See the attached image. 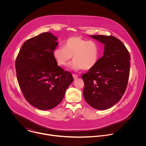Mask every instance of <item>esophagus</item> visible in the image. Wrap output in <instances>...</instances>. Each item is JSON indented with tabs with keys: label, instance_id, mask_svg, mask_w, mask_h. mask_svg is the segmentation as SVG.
<instances>
[{
	"label": "esophagus",
	"instance_id": "1",
	"mask_svg": "<svg viewBox=\"0 0 146 146\" xmlns=\"http://www.w3.org/2000/svg\"><path fill=\"white\" fill-rule=\"evenodd\" d=\"M73 78L74 80H76V79H77L78 78V76L77 74H73Z\"/></svg>",
	"mask_w": 146,
	"mask_h": 146
}]
</instances>
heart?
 <instances>
[{
  "label": "heart",
  "mask_w": 146,
  "mask_h": 146,
  "mask_svg": "<svg viewBox=\"0 0 146 146\" xmlns=\"http://www.w3.org/2000/svg\"><path fill=\"white\" fill-rule=\"evenodd\" d=\"M100 55L99 46L96 41L73 36L68 38L64 47H59L53 51V57L60 66H65L72 59L70 68L78 71L92 69L97 64Z\"/></svg>",
  "instance_id": "b5f03b06"
}]
</instances>
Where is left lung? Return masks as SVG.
<instances>
[{"label":"left lung","instance_id":"8db88e82","mask_svg":"<svg viewBox=\"0 0 146 146\" xmlns=\"http://www.w3.org/2000/svg\"><path fill=\"white\" fill-rule=\"evenodd\" d=\"M103 44V56L96 65L81 76L86 101L94 109L106 110L122 98L126 90L130 71L129 53L113 36L91 35Z\"/></svg>","mask_w":146,"mask_h":146}]
</instances>
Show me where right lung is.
Returning <instances> with one entry per match:
<instances>
[{
	"mask_svg": "<svg viewBox=\"0 0 146 146\" xmlns=\"http://www.w3.org/2000/svg\"><path fill=\"white\" fill-rule=\"evenodd\" d=\"M57 40L49 32L31 38L23 44L15 60L17 78L24 96L40 110L59 105L73 81L72 74L58 66L53 57Z\"/></svg>",
	"mask_w": 146,
	"mask_h": 146,
	"instance_id": "right-lung-1",
	"label": "right lung"
}]
</instances>
